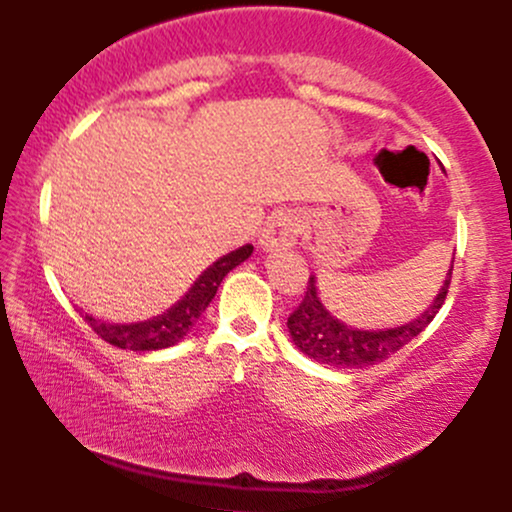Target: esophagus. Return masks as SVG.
Returning a JSON list of instances; mask_svg holds the SVG:
<instances>
[{"instance_id": "34e87169", "label": "esophagus", "mask_w": 512, "mask_h": 512, "mask_svg": "<svg viewBox=\"0 0 512 512\" xmlns=\"http://www.w3.org/2000/svg\"><path fill=\"white\" fill-rule=\"evenodd\" d=\"M298 233H301V216L291 209H281L269 219L267 228L262 231L260 248L264 252L286 250L291 248V245H296Z\"/></svg>"}]
</instances>
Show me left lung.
<instances>
[{
    "label": "left lung",
    "mask_w": 512,
    "mask_h": 512,
    "mask_svg": "<svg viewBox=\"0 0 512 512\" xmlns=\"http://www.w3.org/2000/svg\"><path fill=\"white\" fill-rule=\"evenodd\" d=\"M452 262L455 257L450 260L448 274L436 291V298L426 305V310H421L414 320L395 327H380V330H361V327L346 325L339 317H334L322 303L320 291H317V276L313 274L303 303L293 310L286 322L293 344L308 358L332 368H366L385 361L397 354L402 346H407L411 339L419 337L443 308L452 276Z\"/></svg>",
    "instance_id": "8db88e82"
}]
</instances>
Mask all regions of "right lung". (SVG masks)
<instances>
[{"mask_svg":"<svg viewBox=\"0 0 512 512\" xmlns=\"http://www.w3.org/2000/svg\"><path fill=\"white\" fill-rule=\"evenodd\" d=\"M252 255V245H243V248L228 252L209 264L202 274L197 276L195 284L185 291L180 301H175L168 310L158 313L154 317L137 322H108L101 317H93L84 313V320L93 327L98 337L105 342L120 346V349L129 351H156L168 349V346L178 344L192 332L197 320L202 317L204 310L209 308L211 298L219 291L223 276L231 269H236L240 262H245Z\"/></svg>","mask_w":512,"mask_h":512,"instance_id":"1","label":"right lung"}]
</instances>
